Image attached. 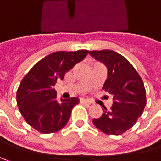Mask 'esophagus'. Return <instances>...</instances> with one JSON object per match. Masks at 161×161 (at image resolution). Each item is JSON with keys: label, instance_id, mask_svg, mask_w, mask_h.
<instances>
[{"label": "esophagus", "instance_id": "esophagus-1", "mask_svg": "<svg viewBox=\"0 0 161 161\" xmlns=\"http://www.w3.org/2000/svg\"><path fill=\"white\" fill-rule=\"evenodd\" d=\"M80 102H81V103H83V104H86V105H91V102H90L89 100L85 99V98H81Z\"/></svg>", "mask_w": 161, "mask_h": 161}]
</instances>
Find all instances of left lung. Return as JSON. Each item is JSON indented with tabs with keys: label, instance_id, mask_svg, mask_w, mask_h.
I'll return each mask as SVG.
<instances>
[{
	"label": "left lung",
	"instance_id": "obj_1",
	"mask_svg": "<svg viewBox=\"0 0 161 161\" xmlns=\"http://www.w3.org/2000/svg\"><path fill=\"white\" fill-rule=\"evenodd\" d=\"M89 54L105 64L108 78L103 89L113 97L110 109L103 107V114L93 119V124L102 132L121 135L131 128L146 107V90L141 77L129 62L111 50L90 51Z\"/></svg>",
	"mask_w": 161,
	"mask_h": 161
}]
</instances>
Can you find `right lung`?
I'll use <instances>...</instances> for the list:
<instances>
[{
	"label": "right lung",
	"mask_w": 161,
	"mask_h": 161,
	"mask_svg": "<svg viewBox=\"0 0 161 161\" xmlns=\"http://www.w3.org/2000/svg\"><path fill=\"white\" fill-rule=\"evenodd\" d=\"M87 53V50L53 53L38 62L24 76L17 90L16 100L22 116L32 128L48 134L67 124L79 98L58 101L53 86Z\"/></svg>",
	"instance_id": "obj_1"
}]
</instances>
